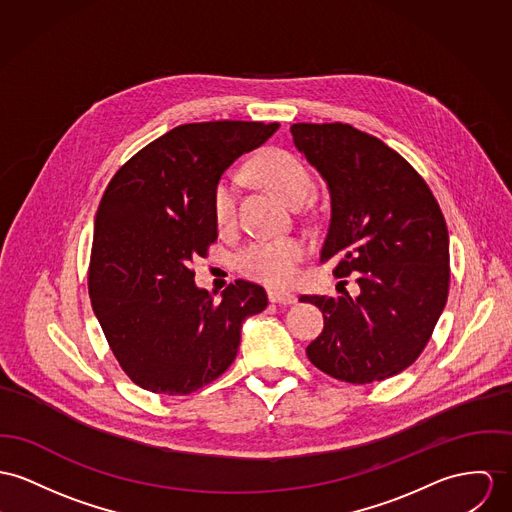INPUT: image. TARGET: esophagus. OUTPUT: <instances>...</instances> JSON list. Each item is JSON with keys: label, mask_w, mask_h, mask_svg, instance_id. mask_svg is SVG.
<instances>
[{"label": "esophagus", "mask_w": 512, "mask_h": 512, "mask_svg": "<svg viewBox=\"0 0 512 512\" xmlns=\"http://www.w3.org/2000/svg\"><path fill=\"white\" fill-rule=\"evenodd\" d=\"M269 300L273 304H294L296 302V296L292 292H286V290H269Z\"/></svg>", "instance_id": "34e87169"}]
</instances>
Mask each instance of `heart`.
<instances>
[{
    "label": "heart",
    "mask_w": 512,
    "mask_h": 512,
    "mask_svg": "<svg viewBox=\"0 0 512 512\" xmlns=\"http://www.w3.org/2000/svg\"><path fill=\"white\" fill-rule=\"evenodd\" d=\"M249 175L263 187L292 206H300L314 191V179L306 163L282 148H267L249 163ZM212 212L218 228L236 222L237 185L232 177H222L212 191ZM306 255L300 239L255 241L237 255V269L249 278L267 284H286L296 276L298 263Z\"/></svg>",
    "instance_id": "1"
}]
</instances>
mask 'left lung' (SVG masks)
Masks as SVG:
<instances>
[{
    "label": "left lung",
    "mask_w": 512,
    "mask_h": 512,
    "mask_svg": "<svg viewBox=\"0 0 512 512\" xmlns=\"http://www.w3.org/2000/svg\"><path fill=\"white\" fill-rule=\"evenodd\" d=\"M290 132L331 197L319 261L358 282L356 296H300L323 314V331L306 353L337 380H386L419 358L446 306L442 210L425 179L376 136L343 122H298Z\"/></svg>",
    "instance_id": "obj_1"
}]
</instances>
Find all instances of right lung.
<instances>
[{
    "label": "right lung",
    "instance_id": "1",
    "mask_svg": "<svg viewBox=\"0 0 512 512\" xmlns=\"http://www.w3.org/2000/svg\"><path fill=\"white\" fill-rule=\"evenodd\" d=\"M278 122L181 124L128 159L95 216L89 298L120 368L140 388L189 395L236 358L241 323L267 308L263 286L236 280L214 302L193 261L218 237L212 191Z\"/></svg>",
    "mask_w": 512,
    "mask_h": 512
}]
</instances>
